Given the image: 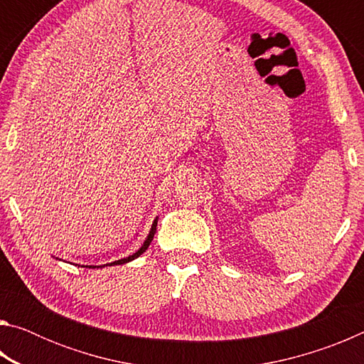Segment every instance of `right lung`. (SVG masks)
<instances>
[{
    "label": "right lung",
    "instance_id": "1",
    "mask_svg": "<svg viewBox=\"0 0 364 364\" xmlns=\"http://www.w3.org/2000/svg\"><path fill=\"white\" fill-rule=\"evenodd\" d=\"M157 217H156V220L152 221V226H151V230H149V234H147V237L144 239V242H143V245H141V247L134 252V254H132V255H128V257H125V258H120V260H115V262H110V263H106V264H100V267H95V264H86V268H104V267H115V264H123V263H128V262H132V260H134V258H138L139 255H143L144 252L147 250V247H149V244L152 242V239H154V234H156V230H157ZM56 260H60V258H56Z\"/></svg>",
    "mask_w": 364,
    "mask_h": 364
}]
</instances>
